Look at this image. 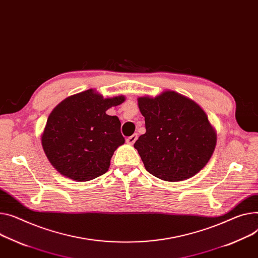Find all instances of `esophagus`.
Here are the masks:
<instances>
[{
    "mask_svg": "<svg viewBox=\"0 0 258 258\" xmlns=\"http://www.w3.org/2000/svg\"><path fill=\"white\" fill-rule=\"evenodd\" d=\"M138 139V135L137 134H134V135H132L131 137H128V138H126V143L127 144H131V145H133L135 142H136V140Z\"/></svg>",
    "mask_w": 258,
    "mask_h": 258,
    "instance_id": "1",
    "label": "esophagus"
}]
</instances>
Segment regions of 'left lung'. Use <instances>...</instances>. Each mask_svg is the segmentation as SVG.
Returning <instances> with one entry per match:
<instances>
[{
  "instance_id": "8db88e82",
  "label": "left lung",
  "mask_w": 258,
  "mask_h": 258,
  "mask_svg": "<svg viewBox=\"0 0 258 258\" xmlns=\"http://www.w3.org/2000/svg\"><path fill=\"white\" fill-rule=\"evenodd\" d=\"M146 133L134 147L145 169L166 181L197 174L215 150L217 137L207 114L191 99L174 91L138 98Z\"/></svg>"
}]
</instances>
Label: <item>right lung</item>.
<instances>
[{
    "label": "right lung",
    "instance_id": "obj_1",
    "mask_svg": "<svg viewBox=\"0 0 258 258\" xmlns=\"http://www.w3.org/2000/svg\"><path fill=\"white\" fill-rule=\"evenodd\" d=\"M123 101V96L104 98L92 89L61 101L49 114L41 137L50 164L77 181L105 174L114 151L124 143L118 117L106 111Z\"/></svg>",
    "mask_w": 258,
    "mask_h": 258
}]
</instances>
